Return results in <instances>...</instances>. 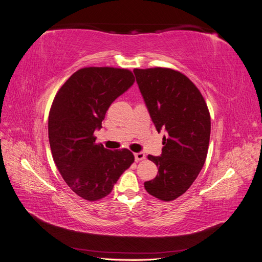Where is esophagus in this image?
Returning a JSON list of instances; mask_svg holds the SVG:
<instances>
[{"label": "esophagus", "instance_id": "1", "mask_svg": "<svg viewBox=\"0 0 262 262\" xmlns=\"http://www.w3.org/2000/svg\"><path fill=\"white\" fill-rule=\"evenodd\" d=\"M134 158H136V162H140L145 160V154L143 152H139L134 154Z\"/></svg>", "mask_w": 262, "mask_h": 262}]
</instances>
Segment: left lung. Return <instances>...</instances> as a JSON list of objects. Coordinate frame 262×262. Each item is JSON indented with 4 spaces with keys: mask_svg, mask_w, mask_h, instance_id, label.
Returning a JSON list of instances; mask_svg holds the SVG:
<instances>
[{
    "mask_svg": "<svg viewBox=\"0 0 262 262\" xmlns=\"http://www.w3.org/2000/svg\"><path fill=\"white\" fill-rule=\"evenodd\" d=\"M133 73L157 132H166L161 156H147L158 172L144 187L157 199L175 200L193 184L207 158L209 109L195 85L178 71L134 69Z\"/></svg>",
    "mask_w": 262,
    "mask_h": 262,
    "instance_id": "obj_1",
    "label": "left lung"
}]
</instances>
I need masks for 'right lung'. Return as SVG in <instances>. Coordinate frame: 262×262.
<instances>
[{
	"label": "right lung",
	"mask_w": 262,
	"mask_h": 262,
	"mask_svg": "<svg viewBox=\"0 0 262 262\" xmlns=\"http://www.w3.org/2000/svg\"><path fill=\"white\" fill-rule=\"evenodd\" d=\"M134 81L129 70L84 68L71 75L53 99L48 121L53 161L67 185L85 200L109 194L134 162L129 149L109 150L94 137L110 105Z\"/></svg>",
	"instance_id": "obj_1"
}]
</instances>
